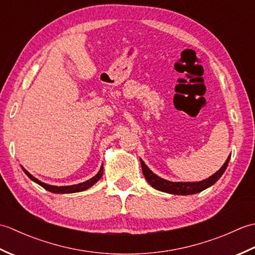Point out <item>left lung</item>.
<instances>
[{
    "label": "left lung",
    "instance_id": "left-lung-1",
    "mask_svg": "<svg viewBox=\"0 0 255 255\" xmlns=\"http://www.w3.org/2000/svg\"><path fill=\"white\" fill-rule=\"evenodd\" d=\"M231 154L228 156V159L226 160L225 164L220 167L219 171H217L211 176H209L206 180L199 181V182H171L164 180L160 176L151 171L149 167L145 165L144 162L140 159V163H141L142 167V172L143 175L145 177V180L148 181L151 186L154 187L158 191L164 192V193H169V194H174V195H192V194H196L204 191V189L210 187L211 185L217 182L221 175L224 174V172L226 171L227 166H228L229 160H230Z\"/></svg>",
    "mask_w": 255,
    "mask_h": 255
}]
</instances>
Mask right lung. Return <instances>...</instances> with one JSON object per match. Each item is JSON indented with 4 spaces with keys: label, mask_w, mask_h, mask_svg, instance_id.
<instances>
[{
    "label": "right lung",
    "mask_w": 255,
    "mask_h": 255,
    "mask_svg": "<svg viewBox=\"0 0 255 255\" xmlns=\"http://www.w3.org/2000/svg\"><path fill=\"white\" fill-rule=\"evenodd\" d=\"M21 169L25 172V174L28 176L32 182L37 183L38 185H40L41 187H44L47 191H49L51 193H56V194H70V193H78V192H82L85 191V189H88L90 187H92L94 185V184L100 180L103 175V164L101 166V169L99 171V173L95 176H93L90 180L85 181L83 183H80V184H74V185H69V186H55V185H49V184H46V183H42L41 181L38 180L35 176H32L28 171H26L23 166H21Z\"/></svg>",
    "instance_id": "right-lung-1"
}]
</instances>
